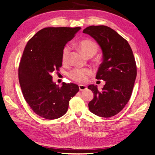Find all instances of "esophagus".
<instances>
[{"instance_id": "obj_1", "label": "esophagus", "mask_w": 155, "mask_h": 155, "mask_svg": "<svg viewBox=\"0 0 155 155\" xmlns=\"http://www.w3.org/2000/svg\"><path fill=\"white\" fill-rule=\"evenodd\" d=\"M78 87H79L80 91H84V90H87V87H86L85 85H82V84L78 85Z\"/></svg>"}]
</instances>
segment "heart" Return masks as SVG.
Listing matches in <instances>:
<instances>
[{
    "instance_id": "heart-1",
    "label": "heart",
    "mask_w": 155,
    "mask_h": 155,
    "mask_svg": "<svg viewBox=\"0 0 155 155\" xmlns=\"http://www.w3.org/2000/svg\"><path fill=\"white\" fill-rule=\"evenodd\" d=\"M78 48L81 52L87 57H91L96 54L98 47L94 41L89 40L81 41L78 44ZM70 54V48L66 46L62 51L61 59L63 64H66L69 60ZM92 74L90 69H82V68H75L69 73V77L77 82L84 83L87 80L88 77Z\"/></svg>"
}]
</instances>
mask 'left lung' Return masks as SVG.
I'll return each instance as SVG.
<instances>
[{
    "mask_svg": "<svg viewBox=\"0 0 155 155\" xmlns=\"http://www.w3.org/2000/svg\"><path fill=\"white\" fill-rule=\"evenodd\" d=\"M83 33L90 35L101 47L103 61L96 78L105 81L101 91L97 85L88 86L94 93L89 109L100 117L114 116L127 104L135 84L137 67L132 49L125 39L107 26H90Z\"/></svg>",
    "mask_w": 155,
    "mask_h": 155,
    "instance_id": "1",
    "label": "left lung"
}]
</instances>
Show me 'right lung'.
Returning a JSON list of instances; mask_svg holds the SVG:
<instances>
[{
	"label": "right lung",
	"mask_w": 155,
	"mask_h": 155,
	"mask_svg": "<svg viewBox=\"0 0 155 155\" xmlns=\"http://www.w3.org/2000/svg\"><path fill=\"white\" fill-rule=\"evenodd\" d=\"M80 27H48L38 31L26 45L18 69L24 98L37 115L57 119L67 112L70 100L79 87L63 83L59 87L51 75L62 65V51Z\"/></svg>",
	"instance_id": "obj_1"
}]
</instances>
